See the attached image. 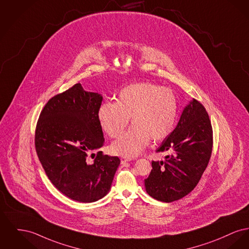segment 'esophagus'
Listing matches in <instances>:
<instances>
[{
	"mask_svg": "<svg viewBox=\"0 0 249 249\" xmlns=\"http://www.w3.org/2000/svg\"><path fill=\"white\" fill-rule=\"evenodd\" d=\"M120 160H121V163H125L126 161H132V158H129V157H124L123 156V157L120 158Z\"/></svg>",
	"mask_w": 249,
	"mask_h": 249,
	"instance_id": "esophagus-1",
	"label": "esophagus"
}]
</instances>
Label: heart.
Masks as SVG:
<instances>
[{"label": "heart", "instance_id": "obj_1", "mask_svg": "<svg viewBox=\"0 0 249 249\" xmlns=\"http://www.w3.org/2000/svg\"><path fill=\"white\" fill-rule=\"evenodd\" d=\"M178 101L169 88L152 83L132 84L121 89L117 103L101 105L98 118L104 132L116 138L129 124L132 126L112 145V150L124 157L140 153L149 140L158 143L174 130Z\"/></svg>", "mask_w": 249, "mask_h": 249}]
</instances>
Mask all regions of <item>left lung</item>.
<instances>
[{"label":"left lung","instance_id":"obj_1","mask_svg":"<svg viewBox=\"0 0 249 249\" xmlns=\"http://www.w3.org/2000/svg\"><path fill=\"white\" fill-rule=\"evenodd\" d=\"M213 127L204 106L193 100L182 111L175 130L157 148L170 152L164 161H151L146 193L162 202L188 195L198 183L213 151Z\"/></svg>","mask_w":249,"mask_h":249}]
</instances>
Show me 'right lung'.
Returning <instances> with one entry per match:
<instances>
[{"instance_id":"right-lung-1","label":"right lung","mask_w":249,"mask_h":249,"mask_svg":"<svg viewBox=\"0 0 249 249\" xmlns=\"http://www.w3.org/2000/svg\"><path fill=\"white\" fill-rule=\"evenodd\" d=\"M102 102L101 94L76 84L49 100L36 127L35 146L46 175L62 194L79 202L107 195L120 163L117 156L93 153L104 145L98 118Z\"/></svg>"}]
</instances>
